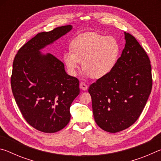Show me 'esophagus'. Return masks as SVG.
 <instances>
[{
	"mask_svg": "<svg viewBox=\"0 0 161 161\" xmlns=\"http://www.w3.org/2000/svg\"><path fill=\"white\" fill-rule=\"evenodd\" d=\"M80 86V89L83 91H86V89H88V86H87L84 82H81Z\"/></svg>",
	"mask_w": 161,
	"mask_h": 161,
	"instance_id": "obj_1",
	"label": "esophagus"
}]
</instances>
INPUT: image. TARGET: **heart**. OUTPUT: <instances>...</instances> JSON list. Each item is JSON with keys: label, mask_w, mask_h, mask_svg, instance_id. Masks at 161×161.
<instances>
[{"label": "heart", "mask_w": 161, "mask_h": 161, "mask_svg": "<svg viewBox=\"0 0 161 161\" xmlns=\"http://www.w3.org/2000/svg\"><path fill=\"white\" fill-rule=\"evenodd\" d=\"M72 50H65L62 59L69 73L76 75L83 62L86 76L102 79L113 72L121 54V45L114 37L86 32L76 37L71 43Z\"/></svg>", "instance_id": "heart-1"}]
</instances>
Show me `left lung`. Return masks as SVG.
Instances as JSON below:
<instances>
[{
	"mask_svg": "<svg viewBox=\"0 0 161 161\" xmlns=\"http://www.w3.org/2000/svg\"><path fill=\"white\" fill-rule=\"evenodd\" d=\"M124 35L125 47L113 72L89 88L95 121L109 133L121 131L137 121L152 89L148 56L133 35Z\"/></svg>",
	"mask_w": 161,
	"mask_h": 161,
	"instance_id": "left-lung-1",
	"label": "left lung"
}]
</instances>
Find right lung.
Here are the masks:
<instances>
[{"mask_svg":"<svg viewBox=\"0 0 161 161\" xmlns=\"http://www.w3.org/2000/svg\"><path fill=\"white\" fill-rule=\"evenodd\" d=\"M72 29L68 25L40 32L20 48L13 60V96L24 119L40 131L64 129L70 121V106L80 94V81L67 74L63 62L40 52Z\"/></svg>","mask_w":161,"mask_h":161,"instance_id":"add662e5","label":"right lung"}]
</instances>
